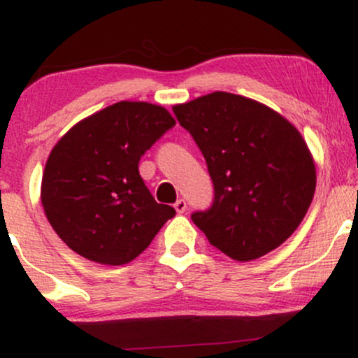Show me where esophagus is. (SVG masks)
<instances>
[{
    "instance_id": "34e87169",
    "label": "esophagus",
    "mask_w": 358,
    "mask_h": 358,
    "mask_svg": "<svg viewBox=\"0 0 358 358\" xmlns=\"http://www.w3.org/2000/svg\"><path fill=\"white\" fill-rule=\"evenodd\" d=\"M175 210L178 213H185V210H187V202H185L183 199L176 200L175 202Z\"/></svg>"
}]
</instances>
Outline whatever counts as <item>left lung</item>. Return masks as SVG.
<instances>
[{
	"label": "left lung",
	"mask_w": 358,
	"mask_h": 358,
	"mask_svg": "<svg viewBox=\"0 0 358 358\" xmlns=\"http://www.w3.org/2000/svg\"><path fill=\"white\" fill-rule=\"evenodd\" d=\"M180 126L202 151L213 200L192 220L215 249L252 261L285 242L315 195V163L305 139L273 109L229 92L175 106Z\"/></svg>",
	"instance_id": "1"
}]
</instances>
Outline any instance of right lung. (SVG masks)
I'll use <instances>...</instances> for the list:
<instances>
[{
	"mask_svg": "<svg viewBox=\"0 0 358 358\" xmlns=\"http://www.w3.org/2000/svg\"><path fill=\"white\" fill-rule=\"evenodd\" d=\"M175 119L162 106L117 102L80 121L45 165L42 203L53 231L89 261L121 266L155 239L175 208L158 203L139 159Z\"/></svg>",
	"mask_w": 358,
	"mask_h": 358,
	"instance_id": "1",
	"label": "right lung"
}]
</instances>
